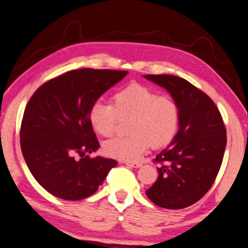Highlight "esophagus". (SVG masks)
Instances as JSON below:
<instances>
[{
	"label": "esophagus",
	"mask_w": 248,
	"mask_h": 248,
	"mask_svg": "<svg viewBox=\"0 0 248 248\" xmlns=\"http://www.w3.org/2000/svg\"><path fill=\"white\" fill-rule=\"evenodd\" d=\"M126 165L129 166V167H133V168H139V167H140V166H142L140 162H135V161H127Z\"/></svg>",
	"instance_id": "1"
}]
</instances>
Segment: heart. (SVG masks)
<instances>
[{"label": "heart", "instance_id": "obj_1", "mask_svg": "<svg viewBox=\"0 0 248 248\" xmlns=\"http://www.w3.org/2000/svg\"><path fill=\"white\" fill-rule=\"evenodd\" d=\"M127 137H114L104 144V152L124 161L137 160L150 146L164 147L176 136L181 109L173 97L158 95L151 88L130 83L112 96V105L93 102L88 111L90 126L101 136L117 129L119 119H129Z\"/></svg>", "mask_w": 248, "mask_h": 248}]
</instances>
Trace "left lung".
<instances>
[{
  "label": "left lung",
  "instance_id": "obj_1",
  "mask_svg": "<svg viewBox=\"0 0 248 248\" xmlns=\"http://www.w3.org/2000/svg\"><path fill=\"white\" fill-rule=\"evenodd\" d=\"M169 92L181 109L180 129L170 145L153 161L158 178L146 190L156 206L181 209L207 193L223 160L227 130L211 97L175 75H144Z\"/></svg>",
  "mask_w": 248,
  "mask_h": 248
}]
</instances>
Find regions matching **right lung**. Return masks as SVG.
Wrapping results in <instances>:
<instances>
[{"label":"right lung","instance_id":"add662e5","mask_svg":"<svg viewBox=\"0 0 248 248\" xmlns=\"http://www.w3.org/2000/svg\"><path fill=\"white\" fill-rule=\"evenodd\" d=\"M127 73L70 71L46 81L31 97L21 120L20 146L31 173L48 192L65 200L87 198L117 166L113 159L89 156L99 143L88 111Z\"/></svg>","mask_w":248,"mask_h":248}]
</instances>
